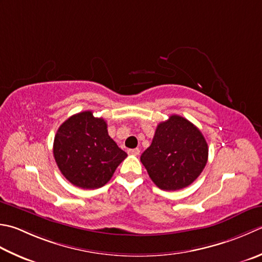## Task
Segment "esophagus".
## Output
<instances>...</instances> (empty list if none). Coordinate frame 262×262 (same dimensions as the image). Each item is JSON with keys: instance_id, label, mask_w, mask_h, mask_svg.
Returning a JSON list of instances; mask_svg holds the SVG:
<instances>
[{"instance_id": "34e87169", "label": "esophagus", "mask_w": 262, "mask_h": 262, "mask_svg": "<svg viewBox=\"0 0 262 262\" xmlns=\"http://www.w3.org/2000/svg\"><path fill=\"white\" fill-rule=\"evenodd\" d=\"M128 153L133 156H138L140 155V148H130V150H128Z\"/></svg>"}]
</instances>
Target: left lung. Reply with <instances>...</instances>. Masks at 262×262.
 I'll use <instances>...</instances> for the list:
<instances>
[{"label": "left lung", "instance_id": "left-lung-1", "mask_svg": "<svg viewBox=\"0 0 262 262\" xmlns=\"http://www.w3.org/2000/svg\"><path fill=\"white\" fill-rule=\"evenodd\" d=\"M208 152L201 130L185 118L172 115L158 125L141 162L159 188L177 191L200 176L207 165Z\"/></svg>", "mask_w": 262, "mask_h": 262}]
</instances>
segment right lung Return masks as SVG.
<instances>
[{
  "mask_svg": "<svg viewBox=\"0 0 262 262\" xmlns=\"http://www.w3.org/2000/svg\"><path fill=\"white\" fill-rule=\"evenodd\" d=\"M103 118L83 111L68 118L56 132L53 155L60 171L75 186L99 188L110 181L127 153L107 134Z\"/></svg>",
  "mask_w": 262,
  "mask_h": 262,
  "instance_id": "right-lung-1",
  "label": "right lung"
}]
</instances>
